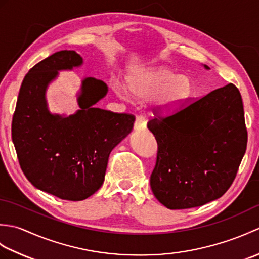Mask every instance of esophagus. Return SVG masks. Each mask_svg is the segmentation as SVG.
I'll return each mask as SVG.
<instances>
[{
  "instance_id": "1",
  "label": "esophagus",
  "mask_w": 259,
  "mask_h": 259,
  "mask_svg": "<svg viewBox=\"0 0 259 259\" xmlns=\"http://www.w3.org/2000/svg\"><path fill=\"white\" fill-rule=\"evenodd\" d=\"M146 129V118L142 114H138L135 121V130L141 131Z\"/></svg>"
}]
</instances>
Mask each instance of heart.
<instances>
[{
    "label": "heart",
    "instance_id": "1",
    "mask_svg": "<svg viewBox=\"0 0 259 259\" xmlns=\"http://www.w3.org/2000/svg\"><path fill=\"white\" fill-rule=\"evenodd\" d=\"M129 88L135 96L142 99L159 95V103L167 109L184 102L191 90L188 79L168 68H153L130 76ZM115 89L119 95H126L123 87L117 85Z\"/></svg>",
    "mask_w": 259,
    "mask_h": 259
}]
</instances>
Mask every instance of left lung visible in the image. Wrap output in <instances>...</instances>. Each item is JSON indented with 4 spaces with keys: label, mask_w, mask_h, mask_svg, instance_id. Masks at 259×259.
I'll return each mask as SVG.
<instances>
[{
    "label": "left lung",
    "mask_w": 259,
    "mask_h": 259,
    "mask_svg": "<svg viewBox=\"0 0 259 259\" xmlns=\"http://www.w3.org/2000/svg\"><path fill=\"white\" fill-rule=\"evenodd\" d=\"M205 67L208 69L207 65ZM147 126L158 145L150 176L153 195L169 209L202 206L226 192L247 147L244 106L238 88L229 83L188 101Z\"/></svg>",
    "instance_id": "8db88e82"
}]
</instances>
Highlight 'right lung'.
I'll use <instances>...</instances> for the list:
<instances>
[{"label": "right lung", "mask_w": 259, "mask_h": 259, "mask_svg": "<svg viewBox=\"0 0 259 259\" xmlns=\"http://www.w3.org/2000/svg\"><path fill=\"white\" fill-rule=\"evenodd\" d=\"M74 51H59L36 63L21 84L12 119V140L27 180L60 199L80 201L103 184L109 155L134 128L135 115L93 107L108 91L96 78L82 82L78 112L48 111L45 93L58 70L79 67Z\"/></svg>", "instance_id": "add662e5"}]
</instances>
